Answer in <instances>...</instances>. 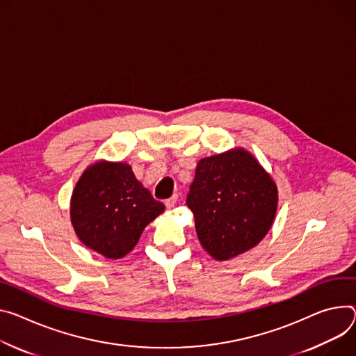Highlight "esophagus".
I'll list each match as a JSON object with an SVG mask.
<instances>
[{
  "label": "esophagus",
  "mask_w": 356,
  "mask_h": 356,
  "mask_svg": "<svg viewBox=\"0 0 356 356\" xmlns=\"http://www.w3.org/2000/svg\"><path fill=\"white\" fill-rule=\"evenodd\" d=\"M176 202H177V195H173L170 199L165 200V206H166L168 209H172V207L176 204Z\"/></svg>",
  "instance_id": "34e87169"
}]
</instances>
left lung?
<instances>
[{"mask_svg":"<svg viewBox=\"0 0 356 356\" xmlns=\"http://www.w3.org/2000/svg\"><path fill=\"white\" fill-rule=\"evenodd\" d=\"M277 202L271 176L243 149L202 159L186 200L202 245L218 261L248 251L266 237Z\"/></svg>","mask_w":356,"mask_h":356,"instance_id":"8db88e82","label":"left lung"}]
</instances>
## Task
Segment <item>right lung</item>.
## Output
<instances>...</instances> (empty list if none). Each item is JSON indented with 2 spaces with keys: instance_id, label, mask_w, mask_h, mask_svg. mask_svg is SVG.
<instances>
[{
  "instance_id": "add662e5",
  "label": "right lung",
  "mask_w": 356,
  "mask_h": 356,
  "mask_svg": "<svg viewBox=\"0 0 356 356\" xmlns=\"http://www.w3.org/2000/svg\"><path fill=\"white\" fill-rule=\"evenodd\" d=\"M165 206L153 199L132 168L98 161L75 186L71 220L81 241L106 258H122L138 244L146 225Z\"/></svg>"
}]
</instances>
